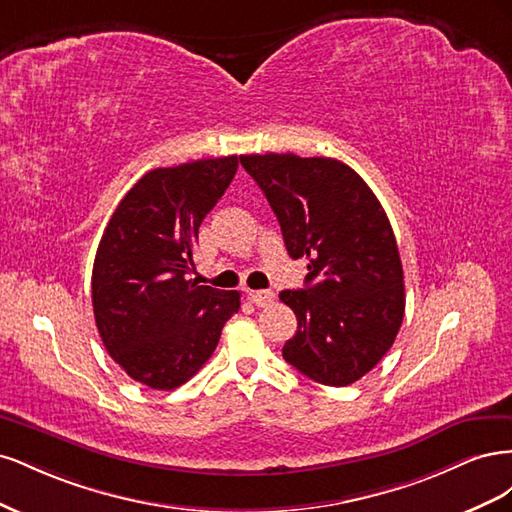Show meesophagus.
I'll use <instances>...</instances> for the list:
<instances>
[{"mask_svg": "<svg viewBox=\"0 0 512 512\" xmlns=\"http://www.w3.org/2000/svg\"><path fill=\"white\" fill-rule=\"evenodd\" d=\"M250 301L258 307H267L275 301V294L271 290H250Z\"/></svg>", "mask_w": 512, "mask_h": 512, "instance_id": "1", "label": "esophagus"}]
</instances>
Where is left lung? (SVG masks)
<instances>
[{"instance_id": "1", "label": "left lung", "mask_w": 512, "mask_h": 512, "mask_svg": "<svg viewBox=\"0 0 512 512\" xmlns=\"http://www.w3.org/2000/svg\"><path fill=\"white\" fill-rule=\"evenodd\" d=\"M280 222L305 288L280 299L297 316L284 359L327 386H348L389 352L404 320V269L389 218L369 185L333 158L239 156Z\"/></svg>"}]
</instances>
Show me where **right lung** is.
I'll list each match as a JSON object with an SVG mask.
<instances>
[{
  "instance_id": "right-lung-1",
  "label": "right lung",
  "mask_w": 512,
  "mask_h": 512,
  "mask_svg": "<svg viewBox=\"0 0 512 512\" xmlns=\"http://www.w3.org/2000/svg\"><path fill=\"white\" fill-rule=\"evenodd\" d=\"M239 158L153 168L123 196L91 275L102 344L126 374L173 391L203 367L241 294L198 286L194 243L205 215L237 173Z\"/></svg>"
}]
</instances>
